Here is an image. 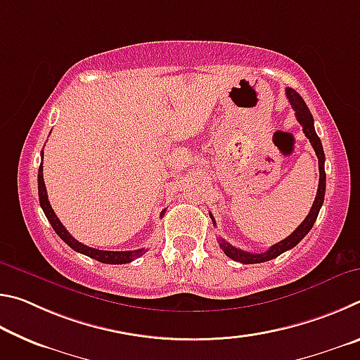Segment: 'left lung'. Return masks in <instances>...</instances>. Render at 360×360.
Wrapping results in <instances>:
<instances>
[{"label": "left lung", "instance_id": "obj_1", "mask_svg": "<svg viewBox=\"0 0 360 360\" xmlns=\"http://www.w3.org/2000/svg\"><path fill=\"white\" fill-rule=\"evenodd\" d=\"M285 96H288V100L290 103V106L294 108L295 111V117L297 120L300 122V125L303 127V133L304 136L309 139V143H311L313 149L316 152V155H318V162H319V187H318V192H316V198L313 202L311 210H309L308 216L304 217V221L298 225V227L292 231V233L288 236V238H284L283 241L276 243V245H273L268 251L265 252H260V254H254V252H246V251H241V249L231 246L230 243H227L222 238H219V246L224 251V254L227 255V257L233 259L235 262H241V264H262V262H268L271 259L278 257V255H281L283 252L289 251L294 246H297L298 243H300L309 230L313 229V225L316 222V219H318L319 214V210L322 203H324V195H326V169H324V162H326V155H324V149H322V144H321V139L318 136V133L314 130V119L311 112H309V109L307 106V103L303 101V98L300 95H298L294 89L288 87L285 89ZM210 216L212 219V224H216L214 217L210 212Z\"/></svg>", "mask_w": 360, "mask_h": 360}]
</instances>
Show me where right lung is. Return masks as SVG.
Returning <instances> with one entry per match:
<instances>
[{
    "mask_svg": "<svg viewBox=\"0 0 360 360\" xmlns=\"http://www.w3.org/2000/svg\"><path fill=\"white\" fill-rule=\"evenodd\" d=\"M42 158H44V152H41V165H39V172H38V193H39V203L41 208L44 211V214L47 217V221L51 222L52 229L56 230V233L62 238L66 245H68L71 249H75L76 252H81L87 257H92L95 260L101 262V264H112V265H120V264H130L131 260H135L146 252V249H135V251H101V249H95V248H89L79 243L76 238H72L70 235V231L63 227V224L60 222V219L57 217L56 212H53L51 203H49L47 198V191H46V184H44V178H42ZM162 211V214L163 216Z\"/></svg>",
    "mask_w": 360,
    "mask_h": 360,
    "instance_id": "1",
    "label": "right lung"
}]
</instances>
